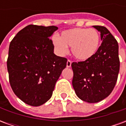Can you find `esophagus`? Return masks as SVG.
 <instances>
[{"label": "esophagus", "mask_w": 126, "mask_h": 126, "mask_svg": "<svg viewBox=\"0 0 126 126\" xmlns=\"http://www.w3.org/2000/svg\"><path fill=\"white\" fill-rule=\"evenodd\" d=\"M71 65V61L70 60H68L67 61V67H70Z\"/></svg>", "instance_id": "esophagus-1"}]
</instances>
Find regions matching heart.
Returning <instances> with one entry per match:
<instances>
[{
	"mask_svg": "<svg viewBox=\"0 0 126 126\" xmlns=\"http://www.w3.org/2000/svg\"><path fill=\"white\" fill-rule=\"evenodd\" d=\"M52 41L59 55H66L67 47H71L74 57L83 61L90 59L96 53L100 47V36L95 29L76 28L62 32L59 38L53 37Z\"/></svg>",
	"mask_w": 126,
	"mask_h": 126,
	"instance_id": "obj_1",
	"label": "heart"
}]
</instances>
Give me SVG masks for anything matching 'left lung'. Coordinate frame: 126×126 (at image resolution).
<instances>
[{"instance_id":"obj_1","label":"left lung","mask_w":126,"mask_h":126,"mask_svg":"<svg viewBox=\"0 0 126 126\" xmlns=\"http://www.w3.org/2000/svg\"><path fill=\"white\" fill-rule=\"evenodd\" d=\"M100 32L102 40L95 55L88 60L73 62L72 85L81 100L98 103L113 90L119 71V46L115 39L104 26H94Z\"/></svg>"}]
</instances>
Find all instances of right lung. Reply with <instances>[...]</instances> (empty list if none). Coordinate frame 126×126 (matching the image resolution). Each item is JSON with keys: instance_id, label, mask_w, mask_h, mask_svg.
Masks as SVG:
<instances>
[{"instance_id": "right-lung-1", "label": "right lung", "mask_w": 126, "mask_h": 126, "mask_svg": "<svg viewBox=\"0 0 126 126\" xmlns=\"http://www.w3.org/2000/svg\"><path fill=\"white\" fill-rule=\"evenodd\" d=\"M56 26L29 25L11 42L7 70L15 95L29 105L38 107L51 98L56 82L67 65L66 58L54 53L49 39Z\"/></svg>"}]
</instances>
